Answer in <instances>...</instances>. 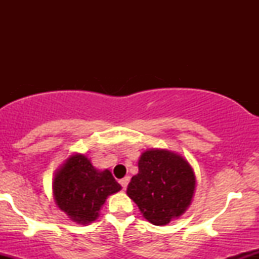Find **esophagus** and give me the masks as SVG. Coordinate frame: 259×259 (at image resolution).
Wrapping results in <instances>:
<instances>
[{
	"label": "esophagus",
	"instance_id": "1",
	"mask_svg": "<svg viewBox=\"0 0 259 259\" xmlns=\"http://www.w3.org/2000/svg\"><path fill=\"white\" fill-rule=\"evenodd\" d=\"M129 181H130V178L129 177H125V178H123V179H120L119 183H120V185H121V187H123V189H126V186H127V184H129Z\"/></svg>",
	"mask_w": 259,
	"mask_h": 259
}]
</instances>
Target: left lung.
<instances>
[{"instance_id":"1","label":"left lung","mask_w":259,"mask_h":259,"mask_svg":"<svg viewBox=\"0 0 259 259\" xmlns=\"http://www.w3.org/2000/svg\"><path fill=\"white\" fill-rule=\"evenodd\" d=\"M191 165L179 154L150 150L139 159V174L132 178L126 194L148 222L165 225L191 203L195 191Z\"/></svg>"}]
</instances>
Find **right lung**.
<instances>
[{
    "label": "right lung",
    "instance_id": "1",
    "mask_svg": "<svg viewBox=\"0 0 259 259\" xmlns=\"http://www.w3.org/2000/svg\"><path fill=\"white\" fill-rule=\"evenodd\" d=\"M120 189L111 171H99L82 154L70 157L53 180V195L59 209L81 224L96 221L107 196Z\"/></svg>",
    "mask_w": 259,
    "mask_h": 259
}]
</instances>
